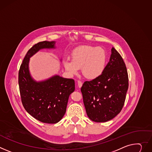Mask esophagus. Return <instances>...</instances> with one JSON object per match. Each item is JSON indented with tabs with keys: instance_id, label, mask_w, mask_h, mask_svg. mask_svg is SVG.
<instances>
[{
	"instance_id": "obj_1",
	"label": "esophagus",
	"mask_w": 152,
	"mask_h": 152,
	"mask_svg": "<svg viewBox=\"0 0 152 152\" xmlns=\"http://www.w3.org/2000/svg\"><path fill=\"white\" fill-rule=\"evenodd\" d=\"M77 86H78V87H79V88H80V87H82V82L80 80H78L77 81Z\"/></svg>"
}]
</instances>
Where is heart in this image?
<instances>
[{"label":"heart","mask_w":152,"mask_h":152,"mask_svg":"<svg viewBox=\"0 0 152 152\" xmlns=\"http://www.w3.org/2000/svg\"><path fill=\"white\" fill-rule=\"evenodd\" d=\"M106 61L107 54L103 48L83 45L75 49L72 53V61L65 59L63 64L70 75L77 74L81 68L82 75L87 79H93L101 75Z\"/></svg>","instance_id":"b5f03b06"}]
</instances>
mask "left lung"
<instances>
[{"label": "left lung", "mask_w": 152, "mask_h": 152, "mask_svg": "<svg viewBox=\"0 0 152 152\" xmlns=\"http://www.w3.org/2000/svg\"><path fill=\"white\" fill-rule=\"evenodd\" d=\"M128 88L126 64L113 47L110 61L102 74L91 80L86 81L81 87L88 117L96 122L114 118L124 105Z\"/></svg>", "instance_id": "1"}]
</instances>
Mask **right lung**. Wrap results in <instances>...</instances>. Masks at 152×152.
<instances>
[{
	"mask_svg": "<svg viewBox=\"0 0 152 152\" xmlns=\"http://www.w3.org/2000/svg\"><path fill=\"white\" fill-rule=\"evenodd\" d=\"M54 41H43L26 53L19 72L22 103L26 111L37 120L47 124L60 121L66 112L69 96L75 90V80L58 75L37 82L29 70L30 58L41 49L55 48Z\"/></svg>",
	"mask_w": 152,
	"mask_h": 152,
	"instance_id": "obj_1",
	"label": "right lung"
}]
</instances>
